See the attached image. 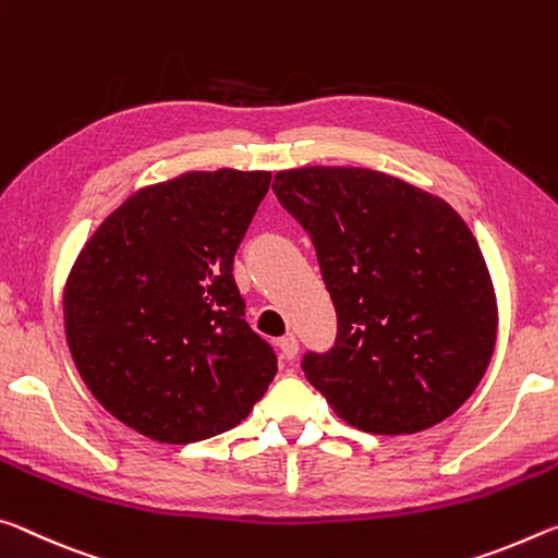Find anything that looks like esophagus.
Wrapping results in <instances>:
<instances>
[{
    "mask_svg": "<svg viewBox=\"0 0 558 558\" xmlns=\"http://www.w3.org/2000/svg\"><path fill=\"white\" fill-rule=\"evenodd\" d=\"M279 351H281V359L284 361H291V359H296V353H299V341H296V336H284V339H279Z\"/></svg>",
    "mask_w": 558,
    "mask_h": 558,
    "instance_id": "34e87169",
    "label": "esophagus"
}]
</instances>
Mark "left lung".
I'll use <instances>...</instances> for the list:
<instances>
[{"label":"left lung","instance_id":"left-lung-1","mask_svg":"<svg viewBox=\"0 0 558 558\" xmlns=\"http://www.w3.org/2000/svg\"><path fill=\"white\" fill-rule=\"evenodd\" d=\"M274 195L316 246L339 316L306 378L359 430L410 435L450 417L480 386L497 341V296L470 227L442 197L388 172L312 166Z\"/></svg>","mask_w":558,"mask_h":558}]
</instances>
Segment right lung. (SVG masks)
<instances>
[{"label": "right lung", "instance_id": "1", "mask_svg": "<svg viewBox=\"0 0 558 558\" xmlns=\"http://www.w3.org/2000/svg\"><path fill=\"white\" fill-rule=\"evenodd\" d=\"M271 172L190 170L116 207L63 287L71 359L116 420L155 442L232 430L277 376L244 322L234 254Z\"/></svg>", "mask_w": 558, "mask_h": 558}]
</instances>
